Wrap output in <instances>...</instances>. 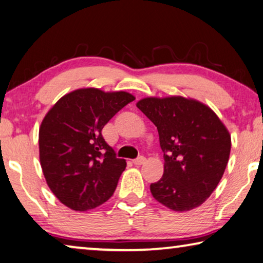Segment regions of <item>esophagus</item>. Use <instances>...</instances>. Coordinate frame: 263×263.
Masks as SVG:
<instances>
[{
	"label": "esophagus",
	"instance_id": "34e87169",
	"mask_svg": "<svg viewBox=\"0 0 263 263\" xmlns=\"http://www.w3.org/2000/svg\"><path fill=\"white\" fill-rule=\"evenodd\" d=\"M146 161V158L144 157V155H140V157H138L137 159L133 160V163L135 164H142Z\"/></svg>",
	"mask_w": 263,
	"mask_h": 263
}]
</instances>
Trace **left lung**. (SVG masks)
<instances>
[{"mask_svg":"<svg viewBox=\"0 0 263 263\" xmlns=\"http://www.w3.org/2000/svg\"><path fill=\"white\" fill-rule=\"evenodd\" d=\"M137 106L157 126L163 152V175L151 184L153 197L174 211L199 206L228 166V128L209 106L181 96L147 97Z\"/></svg>","mask_w":263,"mask_h":263,"instance_id":"left-lung-1","label":"left lung"}]
</instances>
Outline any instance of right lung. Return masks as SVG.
I'll return each mask as SVG.
<instances>
[{"label": "right lung", "instance_id": "right-lung-1", "mask_svg": "<svg viewBox=\"0 0 263 263\" xmlns=\"http://www.w3.org/2000/svg\"><path fill=\"white\" fill-rule=\"evenodd\" d=\"M135 101L125 91L83 88L62 96L39 128V159L52 193L75 211L101 205L114 195L126 167L106 144L102 128Z\"/></svg>", "mask_w": 263, "mask_h": 263}]
</instances>
